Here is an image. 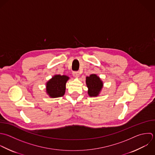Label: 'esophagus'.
Wrapping results in <instances>:
<instances>
[{
	"instance_id": "esophagus-1",
	"label": "esophagus",
	"mask_w": 155,
	"mask_h": 155,
	"mask_svg": "<svg viewBox=\"0 0 155 155\" xmlns=\"http://www.w3.org/2000/svg\"><path fill=\"white\" fill-rule=\"evenodd\" d=\"M72 75L74 77H78L80 76V73L78 71H74L72 72Z\"/></svg>"
}]
</instances>
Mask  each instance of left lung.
I'll use <instances>...</instances> for the list:
<instances>
[{
  "mask_svg": "<svg viewBox=\"0 0 155 155\" xmlns=\"http://www.w3.org/2000/svg\"><path fill=\"white\" fill-rule=\"evenodd\" d=\"M86 83L88 87V94L90 97L98 96L103 86V81L96 74H91L86 77Z\"/></svg>",
  "mask_w": 155,
  "mask_h": 155,
  "instance_id": "left-lung-1",
  "label": "left lung"
}]
</instances>
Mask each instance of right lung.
<instances>
[{"label":"right lung","instance_id":"1","mask_svg":"<svg viewBox=\"0 0 155 155\" xmlns=\"http://www.w3.org/2000/svg\"><path fill=\"white\" fill-rule=\"evenodd\" d=\"M69 77L66 75H55L46 83V93L51 98L63 97L66 91V84Z\"/></svg>","mask_w":155,"mask_h":155}]
</instances>
